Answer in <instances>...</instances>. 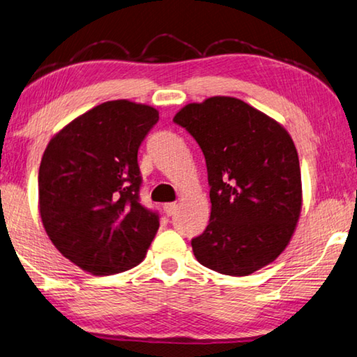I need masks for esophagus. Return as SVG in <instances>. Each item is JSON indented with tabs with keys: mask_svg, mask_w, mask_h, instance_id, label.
Returning <instances> with one entry per match:
<instances>
[{
	"mask_svg": "<svg viewBox=\"0 0 357 357\" xmlns=\"http://www.w3.org/2000/svg\"><path fill=\"white\" fill-rule=\"evenodd\" d=\"M176 207H178L176 203H165L164 204V212L167 213V215H173V213L176 212Z\"/></svg>",
	"mask_w": 357,
	"mask_h": 357,
	"instance_id": "esophagus-1",
	"label": "esophagus"
}]
</instances>
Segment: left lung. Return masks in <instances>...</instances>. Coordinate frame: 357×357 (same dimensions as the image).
I'll return each mask as SVG.
<instances>
[{
	"label": "left lung",
	"instance_id": "8db88e82",
	"mask_svg": "<svg viewBox=\"0 0 357 357\" xmlns=\"http://www.w3.org/2000/svg\"><path fill=\"white\" fill-rule=\"evenodd\" d=\"M198 142L211 185V220L192 241L197 261L248 276L286 250L303 206L300 160L281 123L234 96H211L174 115Z\"/></svg>",
	"mask_w": 357,
	"mask_h": 357
}]
</instances>
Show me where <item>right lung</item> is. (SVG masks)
Here are the masks:
<instances>
[{
  "mask_svg": "<svg viewBox=\"0 0 357 357\" xmlns=\"http://www.w3.org/2000/svg\"><path fill=\"white\" fill-rule=\"evenodd\" d=\"M158 109L106 101L53 135L38 170V212L63 257L105 276L139 265L159 229L140 204L137 151Z\"/></svg>",
  "mask_w": 357,
  "mask_h": 357,
  "instance_id": "add662e5",
  "label": "right lung"
}]
</instances>
